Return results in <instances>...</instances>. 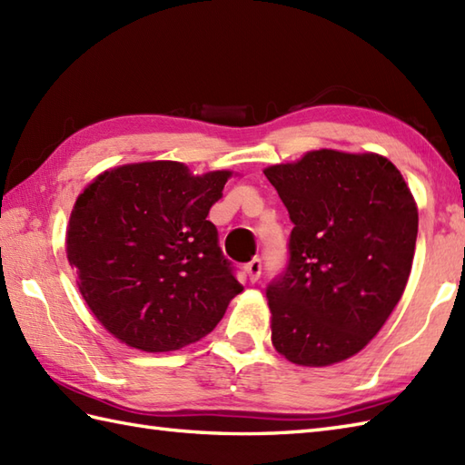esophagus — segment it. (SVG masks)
Returning a JSON list of instances; mask_svg holds the SVG:
<instances>
[{
  "label": "esophagus",
  "mask_w": 465,
  "mask_h": 465,
  "mask_svg": "<svg viewBox=\"0 0 465 465\" xmlns=\"http://www.w3.org/2000/svg\"><path fill=\"white\" fill-rule=\"evenodd\" d=\"M245 273H248L250 282H258L260 275H262V260L260 258H253L250 263H245Z\"/></svg>",
  "instance_id": "34e87169"
}]
</instances>
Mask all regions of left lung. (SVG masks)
Returning a JSON list of instances; mask_svg holds the SVG:
<instances>
[{
  "mask_svg": "<svg viewBox=\"0 0 465 465\" xmlns=\"http://www.w3.org/2000/svg\"><path fill=\"white\" fill-rule=\"evenodd\" d=\"M263 173L293 223L288 263L265 288L273 348L312 368L348 360L406 290L418 238L410 187L378 153L320 150Z\"/></svg>",
  "mask_w": 465,
  "mask_h": 465,
  "instance_id": "obj_1",
  "label": "left lung"
}]
</instances>
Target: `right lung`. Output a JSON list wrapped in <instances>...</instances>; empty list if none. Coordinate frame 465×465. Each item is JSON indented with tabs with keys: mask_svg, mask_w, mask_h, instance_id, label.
Listing matches in <instances>:
<instances>
[{
	"mask_svg": "<svg viewBox=\"0 0 465 465\" xmlns=\"http://www.w3.org/2000/svg\"><path fill=\"white\" fill-rule=\"evenodd\" d=\"M227 177L145 162L102 173L77 197L67 260L85 303L117 340L180 350L210 333L243 290L205 220Z\"/></svg>",
	"mask_w": 465,
	"mask_h": 465,
	"instance_id": "right-lung-1",
	"label": "right lung"
}]
</instances>
